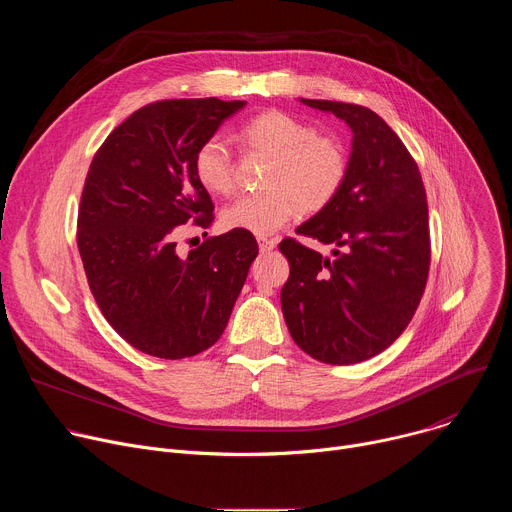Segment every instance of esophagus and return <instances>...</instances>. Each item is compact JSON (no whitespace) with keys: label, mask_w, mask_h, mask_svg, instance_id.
Returning a JSON list of instances; mask_svg holds the SVG:
<instances>
[{"label":"esophagus","mask_w":512,"mask_h":512,"mask_svg":"<svg viewBox=\"0 0 512 512\" xmlns=\"http://www.w3.org/2000/svg\"><path fill=\"white\" fill-rule=\"evenodd\" d=\"M257 243H259V251L261 253H269L277 247V241L275 239H267V237H257Z\"/></svg>","instance_id":"obj_1"}]
</instances>
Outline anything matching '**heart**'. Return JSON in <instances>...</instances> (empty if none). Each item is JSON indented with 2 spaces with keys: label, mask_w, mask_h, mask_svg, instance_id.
Returning a JSON list of instances; mask_svg holds the SVG:
<instances>
[{
  "label": "heart",
  "mask_w": 512,
  "mask_h": 512,
  "mask_svg": "<svg viewBox=\"0 0 512 512\" xmlns=\"http://www.w3.org/2000/svg\"><path fill=\"white\" fill-rule=\"evenodd\" d=\"M247 150L271 158L267 190L235 198L221 214L231 231L271 235L302 208L322 210L338 194L346 176L340 145L283 111L251 117L239 131ZM194 174L210 194H229L235 186L233 156L225 139L212 135L194 154Z\"/></svg>",
  "instance_id": "1"
}]
</instances>
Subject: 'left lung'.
I'll list each match as a JSON object with an SVG mask.
<instances>
[{"label": "left lung", "instance_id": "left-lung-1", "mask_svg": "<svg viewBox=\"0 0 512 512\" xmlns=\"http://www.w3.org/2000/svg\"><path fill=\"white\" fill-rule=\"evenodd\" d=\"M352 131L344 182L296 233L332 245V257L283 239L289 261L281 312L296 344L328 364H354L411 322L429 273L427 198L419 168L397 133L371 109L300 99Z\"/></svg>", "mask_w": 512, "mask_h": 512}]
</instances>
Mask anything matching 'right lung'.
Masks as SVG:
<instances>
[{"instance_id": "right-lung-1", "label": "right lung", "mask_w": 512, "mask_h": 512, "mask_svg": "<svg viewBox=\"0 0 512 512\" xmlns=\"http://www.w3.org/2000/svg\"><path fill=\"white\" fill-rule=\"evenodd\" d=\"M245 105L216 97L145 105L93 158L79 208L81 259L107 322L145 354L178 360L210 348L259 253L245 231L210 237L186 257L174 243L178 227L212 223L194 154Z\"/></svg>"}]
</instances>
